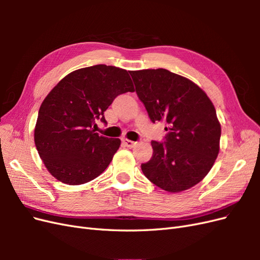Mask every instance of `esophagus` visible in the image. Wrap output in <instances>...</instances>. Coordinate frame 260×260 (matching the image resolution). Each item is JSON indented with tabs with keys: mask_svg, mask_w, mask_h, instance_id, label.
I'll return each instance as SVG.
<instances>
[{
	"mask_svg": "<svg viewBox=\"0 0 260 260\" xmlns=\"http://www.w3.org/2000/svg\"><path fill=\"white\" fill-rule=\"evenodd\" d=\"M122 142H123V144H124L125 146H127V147H130V148L135 147V146L137 145V142H135V141L128 140V139H123V140H122Z\"/></svg>",
	"mask_w": 260,
	"mask_h": 260,
	"instance_id": "esophagus-1",
	"label": "esophagus"
}]
</instances>
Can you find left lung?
<instances>
[{"label": "left lung", "mask_w": 260, "mask_h": 260, "mask_svg": "<svg viewBox=\"0 0 260 260\" xmlns=\"http://www.w3.org/2000/svg\"><path fill=\"white\" fill-rule=\"evenodd\" d=\"M130 75L149 119L168 125L164 142L152 141V158L141 165L144 176L172 193L198 184L219 153L221 127L211 101L199 85L167 69Z\"/></svg>", "instance_id": "8db88e82"}]
</instances>
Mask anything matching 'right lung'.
I'll use <instances>...</instances> for the list:
<instances>
[{"instance_id": "obj_1", "label": "right lung", "mask_w": 260, "mask_h": 260, "mask_svg": "<svg viewBox=\"0 0 260 260\" xmlns=\"http://www.w3.org/2000/svg\"><path fill=\"white\" fill-rule=\"evenodd\" d=\"M127 70L95 65L75 70L54 86L39 109L35 143L45 167L60 182L78 185L95 179L120 146L93 130L107 123L104 112L120 94L133 92Z\"/></svg>"}]
</instances>
